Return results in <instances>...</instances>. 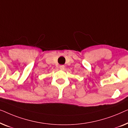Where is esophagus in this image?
<instances>
[{
    "instance_id": "esophagus-1",
    "label": "esophagus",
    "mask_w": 128,
    "mask_h": 128,
    "mask_svg": "<svg viewBox=\"0 0 128 128\" xmlns=\"http://www.w3.org/2000/svg\"><path fill=\"white\" fill-rule=\"evenodd\" d=\"M65 68V66H64V65H61V66H60V69L62 70H64Z\"/></svg>"
}]
</instances>
